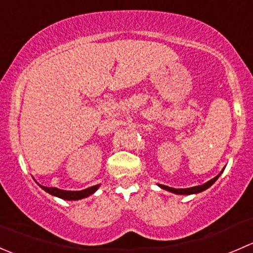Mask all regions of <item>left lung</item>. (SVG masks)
<instances>
[{"mask_svg": "<svg viewBox=\"0 0 253 253\" xmlns=\"http://www.w3.org/2000/svg\"><path fill=\"white\" fill-rule=\"evenodd\" d=\"M221 174V172H220ZM219 174L218 176H215L214 178H211V180H209L208 182L203 183V185L201 186H195V187H190V188H172V187H169V186H165V185H159V187H162L163 190H167L169 191V192H172V193H176V195H193V193H200L202 192V191L207 190L208 187H211V185H213L214 182H215L216 180H218V177L220 176Z\"/></svg>", "mask_w": 253, "mask_h": 253, "instance_id": "left-lung-1", "label": "left lung"}]
</instances>
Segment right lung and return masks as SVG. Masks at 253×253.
I'll use <instances>...</instances> for the list:
<instances>
[{"label":"right lung","mask_w":253,"mask_h":253,"mask_svg":"<svg viewBox=\"0 0 253 253\" xmlns=\"http://www.w3.org/2000/svg\"><path fill=\"white\" fill-rule=\"evenodd\" d=\"M99 186L100 185L91 186V187L85 188V190H82V191H65L56 187H45V186H42V188L44 191H46L47 193H50V195L55 196V197L62 198V200H67V201H77L93 195V193L98 190Z\"/></svg>","instance_id":"obj_1"}]
</instances>
